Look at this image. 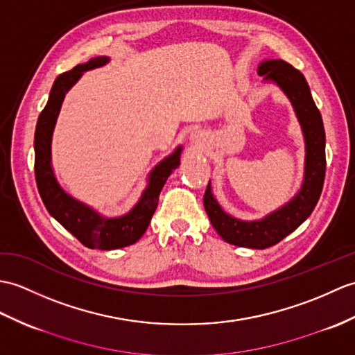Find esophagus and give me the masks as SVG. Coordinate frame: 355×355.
<instances>
[{"instance_id": "esophagus-1", "label": "esophagus", "mask_w": 355, "mask_h": 355, "mask_svg": "<svg viewBox=\"0 0 355 355\" xmlns=\"http://www.w3.org/2000/svg\"><path fill=\"white\" fill-rule=\"evenodd\" d=\"M191 140H192V142H198V140H200V135H198V133H192L191 135Z\"/></svg>"}]
</instances>
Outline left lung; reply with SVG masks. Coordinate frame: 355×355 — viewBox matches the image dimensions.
I'll use <instances>...</instances> for the list:
<instances>
[{
	"label": "left lung",
	"instance_id": "1",
	"mask_svg": "<svg viewBox=\"0 0 355 355\" xmlns=\"http://www.w3.org/2000/svg\"><path fill=\"white\" fill-rule=\"evenodd\" d=\"M259 76L265 83L277 85L289 98L306 144L304 178L300 191L282 207L255 220L237 219L220 207L209 181L204 193V209L213 228L225 242L252 250H265L295 232L315 210L325 178V130L320 112L313 101L302 73L282 59L263 60Z\"/></svg>",
	"mask_w": 355,
	"mask_h": 355
}]
</instances>
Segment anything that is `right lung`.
<instances>
[{
  "label": "right lung",
  "mask_w": 355,
  "mask_h": 355,
  "mask_svg": "<svg viewBox=\"0 0 355 355\" xmlns=\"http://www.w3.org/2000/svg\"><path fill=\"white\" fill-rule=\"evenodd\" d=\"M110 62V57H94L83 64L62 73L55 78L49 92L48 103L39 114L35 131V174L40 198L60 225L76 236L90 250H118L136 243L146 232L150 220L159 204V195L168 177L180 166L183 146H177L174 153L155 164L148 174V184L135 207L125 215L107 218L100 211L81 202L63 191L55 178L51 163V142L57 118L68 90L77 83L83 72L101 68Z\"/></svg>",
  "instance_id": "right-lung-1"
}]
</instances>
